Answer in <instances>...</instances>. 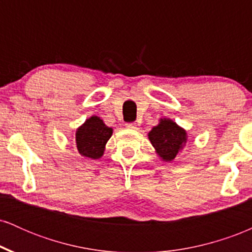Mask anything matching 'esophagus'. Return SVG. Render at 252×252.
Returning a JSON list of instances; mask_svg holds the SVG:
<instances>
[{
  "label": "esophagus",
  "mask_w": 252,
  "mask_h": 252,
  "mask_svg": "<svg viewBox=\"0 0 252 252\" xmlns=\"http://www.w3.org/2000/svg\"><path fill=\"white\" fill-rule=\"evenodd\" d=\"M126 128H128V129H136V123H134V122L126 123Z\"/></svg>",
  "instance_id": "esophagus-1"
}]
</instances>
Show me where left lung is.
<instances>
[{"label": "left lung", "instance_id": "1", "mask_svg": "<svg viewBox=\"0 0 252 252\" xmlns=\"http://www.w3.org/2000/svg\"><path fill=\"white\" fill-rule=\"evenodd\" d=\"M148 137L163 161L174 160L187 141L186 131L169 118L160 120V123L150 130Z\"/></svg>", "mask_w": 252, "mask_h": 252}]
</instances>
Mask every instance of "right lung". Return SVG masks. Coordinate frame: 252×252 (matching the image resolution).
I'll list each match as a JSON object with an SVG mask.
<instances>
[{
  "mask_svg": "<svg viewBox=\"0 0 252 252\" xmlns=\"http://www.w3.org/2000/svg\"><path fill=\"white\" fill-rule=\"evenodd\" d=\"M111 135L112 129L105 126L99 117H90L77 129L76 143L78 152L85 158L94 160L99 158Z\"/></svg>",
  "mask_w": 252,
  "mask_h": 252,
  "instance_id": "add662e5",
  "label": "right lung"
}]
</instances>
